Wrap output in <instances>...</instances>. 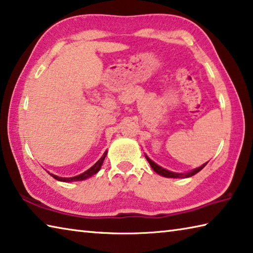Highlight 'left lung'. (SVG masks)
I'll return each instance as SVG.
<instances>
[{"label": "left lung", "mask_w": 253, "mask_h": 253, "mask_svg": "<svg viewBox=\"0 0 253 253\" xmlns=\"http://www.w3.org/2000/svg\"><path fill=\"white\" fill-rule=\"evenodd\" d=\"M145 157H146L147 162L149 163L150 167L153 168V170L155 172H157L158 174H160V176L166 177V178H188V177H191V176H194V174H196L197 172H199L201 169H203L206 166V165L208 164V163H206L204 165H201V166L198 167V168H195V169H192V170H190V171L185 172V173H181V172H173V171H170V170H167V169L163 168L162 166H159V165H157L155 162H153V160H151L146 154H145Z\"/></svg>", "instance_id": "left-lung-1"}]
</instances>
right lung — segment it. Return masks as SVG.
Segmentation results:
<instances>
[{
    "label": "right lung",
    "instance_id": "1",
    "mask_svg": "<svg viewBox=\"0 0 253 253\" xmlns=\"http://www.w3.org/2000/svg\"><path fill=\"white\" fill-rule=\"evenodd\" d=\"M106 155H107V151H105L104 155L102 156V157H100V159L98 160L97 163H96V164L94 165V166H91L89 169H87L86 171H84V172L81 173V174H77V176H75V177H68V178H65V177H58V176H56V174H53V173H49V172H48V173H49L50 176H52L54 179H56V180H58V181L72 182V181L85 180V179L91 177V176H93V174L97 173V172L99 171V169H100V167H102V165H103V163H104L105 157H106Z\"/></svg>",
    "mask_w": 253,
    "mask_h": 253
}]
</instances>
